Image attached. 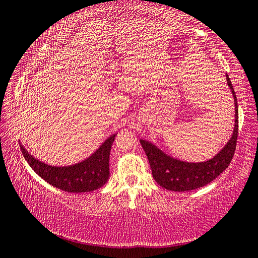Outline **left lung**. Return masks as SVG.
Masks as SVG:
<instances>
[{
	"mask_svg": "<svg viewBox=\"0 0 258 258\" xmlns=\"http://www.w3.org/2000/svg\"><path fill=\"white\" fill-rule=\"evenodd\" d=\"M228 86L230 87L235 99V128L231 139L221 151L214 158L204 162H185L177 160L163 153L156 145L145 140H140L142 148L147 154L151 167L154 180L163 188L172 191H188L208 185L215 179L223 170H226L236 151L238 137V104L235 90L230 79L227 76Z\"/></svg>",
	"mask_w": 258,
	"mask_h": 258,
	"instance_id": "8db88e82",
	"label": "left lung"
}]
</instances>
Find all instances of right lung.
I'll return each instance as SVG.
<instances>
[{
    "label": "right lung",
    "instance_id": "add662e5",
    "mask_svg": "<svg viewBox=\"0 0 258 258\" xmlns=\"http://www.w3.org/2000/svg\"><path fill=\"white\" fill-rule=\"evenodd\" d=\"M116 134L82 162L68 167H54L37 160L20 144L23 157L45 181L69 193H86L100 188L109 178V154Z\"/></svg>",
    "mask_w": 258,
    "mask_h": 258
}]
</instances>
